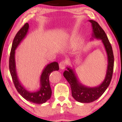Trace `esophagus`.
<instances>
[{
    "mask_svg": "<svg viewBox=\"0 0 122 122\" xmlns=\"http://www.w3.org/2000/svg\"><path fill=\"white\" fill-rule=\"evenodd\" d=\"M66 61H61L59 63V67H60V68L61 69H63L65 68L66 66Z\"/></svg>",
    "mask_w": 122,
    "mask_h": 122,
    "instance_id": "34e87169",
    "label": "esophagus"
}]
</instances>
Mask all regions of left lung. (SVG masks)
<instances>
[{
    "mask_svg": "<svg viewBox=\"0 0 122 122\" xmlns=\"http://www.w3.org/2000/svg\"><path fill=\"white\" fill-rule=\"evenodd\" d=\"M92 26V35L91 40L94 39L102 40L108 57V66L104 80L100 85L89 87L81 83L79 81L75 74V71L71 67H67V71L63 73L64 77L71 86L72 96L77 102L81 103H90L100 97L110 83L112 78L114 56L112 47L108 40L106 33L96 21L92 20H89Z\"/></svg>",
    "mask_w": 122,
    "mask_h": 122,
    "instance_id": "8db88e82",
    "label": "left lung"
}]
</instances>
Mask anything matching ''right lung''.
Masks as SVG:
<instances>
[{
    "mask_svg": "<svg viewBox=\"0 0 122 122\" xmlns=\"http://www.w3.org/2000/svg\"><path fill=\"white\" fill-rule=\"evenodd\" d=\"M28 29L29 24L26 23L18 31L14 37L12 43L9 59L10 71L16 90L22 97L30 102L36 104H42L51 98V89L49 81V75L53 71H59V64L57 62H53L46 66L40 76V87L38 90L35 92L29 91L22 86L18 78L17 72H16L15 51L27 36Z\"/></svg>",
    "mask_w": 122,
    "mask_h": 122,
    "instance_id": "1",
    "label": "right lung"
}]
</instances>
